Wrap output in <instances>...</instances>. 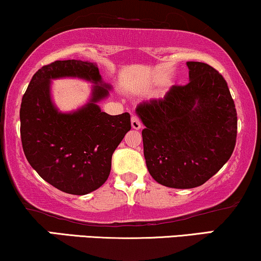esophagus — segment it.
<instances>
[{"mask_svg":"<svg viewBox=\"0 0 261 261\" xmlns=\"http://www.w3.org/2000/svg\"><path fill=\"white\" fill-rule=\"evenodd\" d=\"M130 123H132V128H133V129H140L141 128V122L138 116H132Z\"/></svg>","mask_w":261,"mask_h":261,"instance_id":"obj_1","label":"esophagus"}]
</instances>
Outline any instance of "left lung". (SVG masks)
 <instances>
[{
	"label": "left lung",
	"instance_id": "obj_1",
	"mask_svg": "<svg viewBox=\"0 0 261 261\" xmlns=\"http://www.w3.org/2000/svg\"><path fill=\"white\" fill-rule=\"evenodd\" d=\"M190 81L161 99L137 106L145 128L146 167L161 185L192 189L204 184L232 155L237 112L224 77L214 67L188 62Z\"/></svg>",
	"mask_w": 261,
	"mask_h": 261
}]
</instances>
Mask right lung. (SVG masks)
<instances>
[{"instance_id": "add662e5", "label": "right lung", "mask_w": 261, "mask_h": 261, "mask_svg": "<svg viewBox=\"0 0 261 261\" xmlns=\"http://www.w3.org/2000/svg\"><path fill=\"white\" fill-rule=\"evenodd\" d=\"M79 76L95 83L90 101L64 114L53 104L50 82ZM111 87L102 83L98 65L82 60H57L32 76L20 106L22 150L30 166L60 191L86 195L108 180L111 157L130 130V115L111 116L98 102Z\"/></svg>"}]
</instances>
